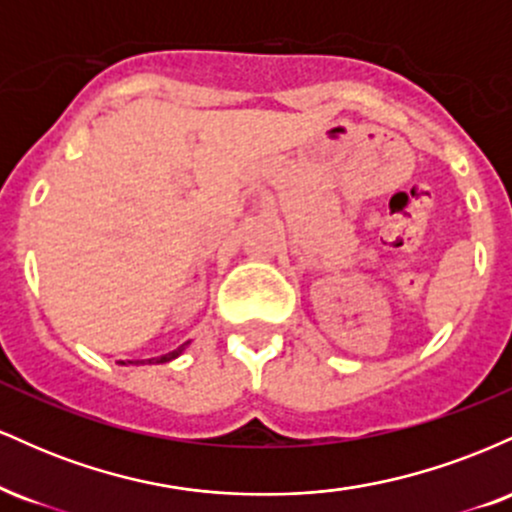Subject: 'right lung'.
Segmentation results:
<instances>
[{
	"mask_svg": "<svg viewBox=\"0 0 512 512\" xmlns=\"http://www.w3.org/2000/svg\"><path fill=\"white\" fill-rule=\"evenodd\" d=\"M187 344H190V342L180 344L178 349L170 351V354H166V356H161V358H146V361H139V363H168V361H173V358H178V356L182 354V351L187 349ZM127 363H134V361H127ZM139 363H137V366H139ZM122 366H125V361H122Z\"/></svg>",
	"mask_w": 512,
	"mask_h": 512,
	"instance_id": "right-lung-1",
	"label": "right lung"
}]
</instances>
